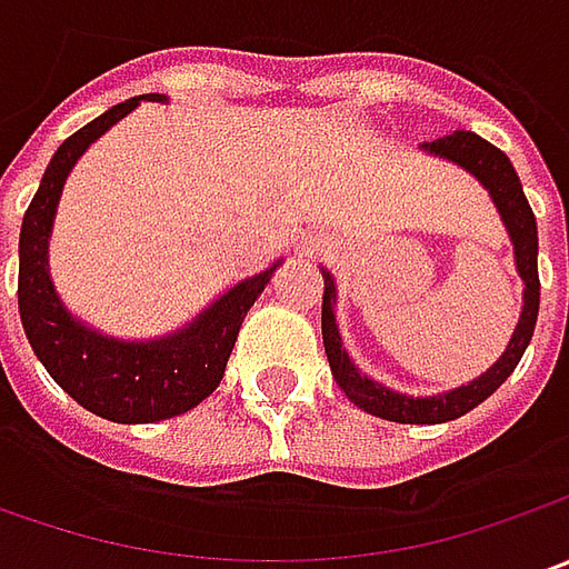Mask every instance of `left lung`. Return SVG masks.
I'll use <instances>...</instances> for the list:
<instances>
[{"label": "left lung", "instance_id": "8db88e82", "mask_svg": "<svg viewBox=\"0 0 569 569\" xmlns=\"http://www.w3.org/2000/svg\"><path fill=\"white\" fill-rule=\"evenodd\" d=\"M427 154H437V158H447L452 164L466 167L471 177L481 183V187L491 192L493 206L500 211L503 224L510 230V240H513V256H516V272L522 278V313L513 329V339L507 345V351L500 355V361L493 363L488 373H481L478 380H471L469 386H459V389H449L440 396H405V392H392L386 389L382 382L363 377L361 370L355 367V361L348 358V351L341 348L339 326H336V281L332 274L322 272L326 278V291H322V345H326V358L332 367V377L345 389V396L351 402L363 408L367 415H377L382 421H399V425H443V421H456L462 418L466 411H471L475 405H481L491 392L500 389V382L507 380L516 370L519 358L526 355L532 332H536L538 319V228L536 214L529 208V199L522 192V183L516 177L510 158L493 148L491 142H485L481 136L475 132H452L443 136L437 142L421 144Z\"/></svg>", "mask_w": 569, "mask_h": 569}]
</instances>
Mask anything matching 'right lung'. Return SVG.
Listing matches in <instances>:
<instances>
[{
  "instance_id": "add662e5",
  "label": "right lung",
  "mask_w": 569,
  "mask_h": 569,
  "mask_svg": "<svg viewBox=\"0 0 569 569\" xmlns=\"http://www.w3.org/2000/svg\"><path fill=\"white\" fill-rule=\"evenodd\" d=\"M142 100H167L164 94H142L100 113L76 136L56 148L40 189L24 211L18 243V310L33 355L81 408L117 425H154L177 418L208 399L224 377L230 351L243 317L266 291L272 269L252 274L218 297L189 326L164 339L122 341L100 336L76 319L59 300L47 266V247L66 177L88 144L132 113Z\"/></svg>"
}]
</instances>
